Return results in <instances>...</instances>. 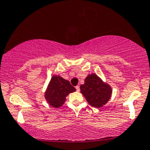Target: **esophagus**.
<instances>
[{"label": "esophagus", "instance_id": "34e87169", "mask_svg": "<svg viewBox=\"0 0 150 150\" xmlns=\"http://www.w3.org/2000/svg\"><path fill=\"white\" fill-rule=\"evenodd\" d=\"M75 88H76V90H77V92H79V90H80V88H79V86H77L75 87Z\"/></svg>", "mask_w": 150, "mask_h": 150}]
</instances>
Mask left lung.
I'll return each instance as SVG.
<instances>
[{
  "label": "left lung",
  "instance_id": "8db88e82",
  "mask_svg": "<svg viewBox=\"0 0 150 150\" xmlns=\"http://www.w3.org/2000/svg\"><path fill=\"white\" fill-rule=\"evenodd\" d=\"M84 84L80 86L81 93L90 105L96 108L103 107L111 98V88L95 74L89 75Z\"/></svg>",
  "mask_w": 150,
  "mask_h": 150
}]
</instances>
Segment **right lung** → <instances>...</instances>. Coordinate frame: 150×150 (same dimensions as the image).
I'll use <instances>...</instances> for the list:
<instances>
[{
    "label": "right lung",
    "mask_w": 150,
    "mask_h": 150,
    "mask_svg": "<svg viewBox=\"0 0 150 150\" xmlns=\"http://www.w3.org/2000/svg\"><path fill=\"white\" fill-rule=\"evenodd\" d=\"M75 88L68 80L60 76H53L45 94V98L52 107H60L64 104L69 93L75 92Z\"/></svg>",
    "instance_id": "1"
}]
</instances>
